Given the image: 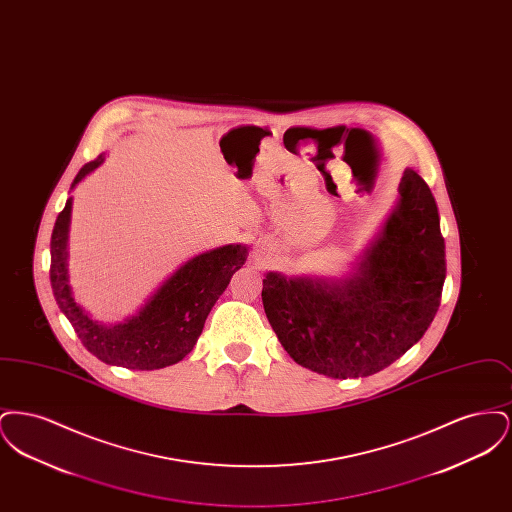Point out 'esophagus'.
<instances>
[{"label":"esophagus","mask_w":512,"mask_h":512,"mask_svg":"<svg viewBox=\"0 0 512 512\" xmlns=\"http://www.w3.org/2000/svg\"><path fill=\"white\" fill-rule=\"evenodd\" d=\"M253 259L257 263H263L267 259V244L265 242H257L253 247Z\"/></svg>","instance_id":"1"}]
</instances>
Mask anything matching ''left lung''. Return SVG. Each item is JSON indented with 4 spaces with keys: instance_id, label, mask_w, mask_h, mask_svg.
Here are the masks:
<instances>
[{
    "instance_id": "obj_1",
    "label": "left lung",
    "mask_w": 512,
    "mask_h": 512,
    "mask_svg": "<svg viewBox=\"0 0 512 512\" xmlns=\"http://www.w3.org/2000/svg\"><path fill=\"white\" fill-rule=\"evenodd\" d=\"M399 205L359 272L343 282L268 272L263 305L297 365L328 378L370 376L395 363L436 317L445 282V240L428 184L407 169Z\"/></svg>"
}]
</instances>
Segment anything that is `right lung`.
<instances>
[{
	"instance_id": "add662e5",
	"label": "right lung",
	"mask_w": 512,
	"mask_h": 512,
	"mask_svg": "<svg viewBox=\"0 0 512 512\" xmlns=\"http://www.w3.org/2000/svg\"><path fill=\"white\" fill-rule=\"evenodd\" d=\"M103 163V155L86 163L74 178L73 188ZM71 199L57 215L51 232L49 280L59 309L73 324L82 345L107 365L130 370H155L182 361L203 332L232 274L244 267L247 247L224 245L207 251L178 268L149 299L136 317L117 326H105L88 317L74 301L67 276V238Z\"/></svg>"
}]
</instances>
